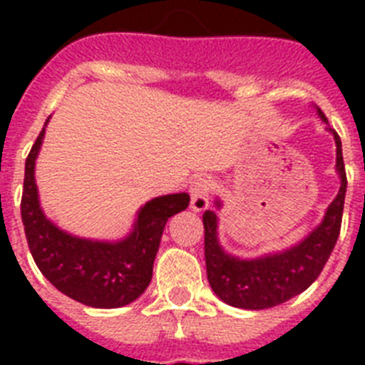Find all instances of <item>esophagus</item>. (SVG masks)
<instances>
[{"label":"esophagus","mask_w":365,"mask_h":365,"mask_svg":"<svg viewBox=\"0 0 365 365\" xmlns=\"http://www.w3.org/2000/svg\"><path fill=\"white\" fill-rule=\"evenodd\" d=\"M210 180L206 179L193 180L192 185H190V197H192L190 206H192L193 212L208 210V206H210Z\"/></svg>","instance_id":"esophagus-1"}]
</instances>
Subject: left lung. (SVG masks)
Masks as SVG:
<instances>
[{
	"label": "left lung",
	"mask_w": 365,
	"mask_h": 365,
	"mask_svg": "<svg viewBox=\"0 0 365 365\" xmlns=\"http://www.w3.org/2000/svg\"><path fill=\"white\" fill-rule=\"evenodd\" d=\"M316 113L322 122L327 124V131L333 135L336 144V173L340 177V190L334 201L325 210L320 225L305 240L283 252L243 259L227 252L219 243L217 214L206 210L202 215L206 276L212 291L219 296V299L232 307L261 311V309L276 307L279 303H285L302 294L320 276L336 245L347 190L346 168L341 157L340 137L336 131L329 128L322 109L316 108ZM221 205L222 202L217 199L215 206L221 208Z\"/></svg>",
	"instance_id": "left-lung-1"
}]
</instances>
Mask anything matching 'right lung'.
<instances>
[{"label":"right lung","mask_w":365,"mask_h":365,"mask_svg":"<svg viewBox=\"0 0 365 365\" xmlns=\"http://www.w3.org/2000/svg\"><path fill=\"white\" fill-rule=\"evenodd\" d=\"M45 125L25 163L21 195V219L32 257L45 278L69 298L95 309L124 307L150 285L164 227L172 215L188 208L190 195L170 193L148 201L124 240L100 241L69 234L45 215L38 195L34 166Z\"/></svg>","instance_id":"obj_1"}]
</instances>
